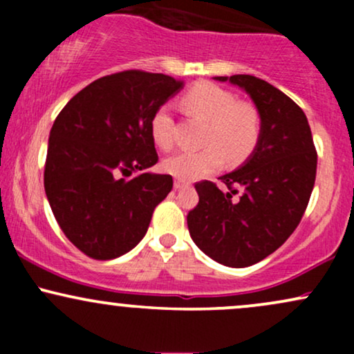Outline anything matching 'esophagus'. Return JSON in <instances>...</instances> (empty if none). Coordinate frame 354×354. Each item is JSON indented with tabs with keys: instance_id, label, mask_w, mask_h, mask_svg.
Segmentation results:
<instances>
[{
	"instance_id": "34e87169",
	"label": "esophagus",
	"mask_w": 354,
	"mask_h": 354,
	"mask_svg": "<svg viewBox=\"0 0 354 354\" xmlns=\"http://www.w3.org/2000/svg\"><path fill=\"white\" fill-rule=\"evenodd\" d=\"M189 183L188 181H183V180H174V188L176 189H183V188H188Z\"/></svg>"
}]
</instances>
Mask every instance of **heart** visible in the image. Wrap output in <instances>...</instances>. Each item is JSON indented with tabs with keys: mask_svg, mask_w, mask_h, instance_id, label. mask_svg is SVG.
<instances>
[{
	"mask_svg": "<svg viewBox=\"0 0 354 354\" xmlns=\"http://www.w3.org/2000/svg\"><path fill=\"white\" fill-rule=\"evenodd\" d=\"M183 104L193 115L209 121L201 151H181L163 161V169L183 181L198 180L218 171L225 156L239 165L253 154L261 136V120L251 104L239 103L228 89L201 81L186 91ZM151 138L158 148L174 146V121L168 106L156 109L151 118Z\"/></svg>",
	"mask_w": 354,
	"mask_h": 354,
	"instance_id": "heart-1",
	"label": "heart"
}]
</instances>
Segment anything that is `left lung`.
<instances>
[{"label":"left lung","instance_id":"obj_1","mask_svg":"<svg viewBox=\"0 0 354 354\" xmlns=\"http://www.w3.org/2000/svg\"><path fill=\"white\" fill-rule=\"evenodd\" d=\"M243 88L261 118L259 143L236 171L200 181L188 213L193 241L214 261L246 268L274 253L301 221L316 180V154L306 115L290 96L251 75L216 76Z\"/></svg>","mask_w":354,"mask_h":354}]
</instances>
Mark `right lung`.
<instances>
[{
	"label": "right lung",
	"mask_w": 354,
	"mask_h": 354,
	"mask_svg": "<svg viewBox=\"0 0 354 354\" xmlns=\"http://www.w3.org/2000/svg\"><path fill=\"white\" fill-rule=\"evenodd\" d=\"M183 86L141 70L103 76L56 116L44 191L61 231L81 253L113 259L143 239L153 211L173 188L158 163L151 118Z\"/></svg>",
	"instance_id": "obj_1"
}]
</instances>
